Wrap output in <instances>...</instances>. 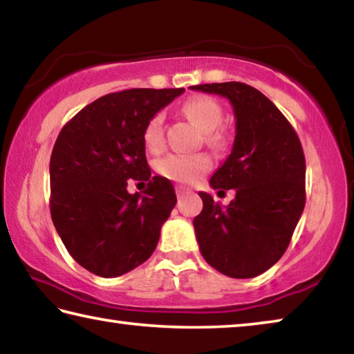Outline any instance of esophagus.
Masks as SVG:
<instances>
[{
	"label": "esophagus",
	"mask_w": 354,
	"mask_h": 354,
	"mask_svg": "<svg viewBox=\"0 0 354 354\" xmlns=\"http://www.w3.org/2000/svg\"><path fill=\"white\" fill-rule=\"evenodd\" d=\"M187 194H190V190H189V189L183 187V185H178V187H176V195H178V198H183V196H184V195H187Z\"/></svg>",
	"instance_id": "34e87169"
}]
</instances>
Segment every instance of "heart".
Instances as JSON below:
<instances>
[{
  "mask_svg": "<svg viewBox=\"0 0 354 354\" xmlns=\"http://www.w3.org/2000/svg\"><path fill=\"white\" fill-rule=\"evenodd\" d=\"M183 112L187 115L203 133L206 134V142L214 148L225 145V134L217 128L223 122V109L206 95H196L189 98L183 104ZM143 142L148 149L158 151L164 147V113L158 112L148 120L143 129ZM212 160L205 153H171L159 159L156 170L160 176L171 181L189 184L198 179L203 173L211 169Z\"/></svg>",
  "mask_w": 354,
  "mask_h": 354,
  "instance_id": "1",
  "label": "heart"
}]
</instances>
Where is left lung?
<instances>
[{"instance_id":"8db88e82","label":"left lung","mask_w":354,"mask_h":354,"mask_svg":"<svg viewBox=\"0 0 354 354\" xmlns=\"http://www.w3.org/2000/svg\"><path fill=\"white\" fill-rule=\"evenodd\" d=\"M221 95L236 115V139L211 185L234 189L221 207L200 192L203 211L194 218L196 241L209 266L231 278H254L284 254L306 203V160L301 142L283 112L243 82L192 86Z\"/></svg>"}]
</instances>
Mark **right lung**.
Masks as SVG:
<instances>
[{
	"instance_id": "1",
	"label": "right lung",
	"mask_w": 354,
	"mask_h": 354,
	"mask_svg": "<svg viewBox=\"0 0 354 354\" xmlns=\"http://www.w3.org/2000/svg\"><path fill=\"white\" fill-rule=\"evenodd\" d=\"M184 88L104 95L65 123L50 160V211L70 256L97 277H120L156 250L176 205L171 183L151 176L143 129ZM131 180H147L144 195Z\"/></svg>"
}]
</instances>
